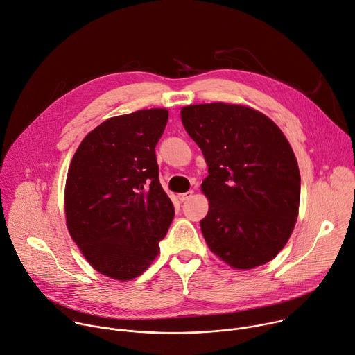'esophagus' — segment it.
I'll use <instances>...</instances> for the list:
<instances>
[{"label": "esophagus", "instance_id": "1", "mask_svg": "<svg viewBox=\"0 0 355 355\" xmlns=\"http://www.w3.org/2000/svg\"><path fill=\"white\" fill-rule=\"evenodd\" d=\"M192 196H194V191H188V192H184V194H178V200L184 202V201L189 200Z\"/></svg>", "mask_w": 355, "mask_h": 355}]
</instances>
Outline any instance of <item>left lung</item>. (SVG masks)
I'll return each mask as SVG.
<instances>
[{
	"label": "left lung",
	"instance_id": "obj_1",
	"mask_svg": "<svg viewBox=\"0 0 355 355\" xmlns=\"http://www.w3.org/2000/svg\"><path fill=\"white\" fill-rule=\"evenodd\" d=\"M181 120L208 166L201 184L209 202L201 220L208 248L234 269L268 263L299 215L300 173L292 146L273 120L243 105H189Z\"/></svg>",
	"mask_w": 355,
	"mask_h": 355
}]
</instances>
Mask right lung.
I'll return each instance as SVG.
<instances>
[{
	"instance_id": "obj_1",
	"label": "right lung",
	"mask_w": 355,
	"mask_h": 355,
	"mask_svg": "<svg viewBox=\"0 0 355 355\" xmlns=\"http://www.w3.org/2000/svg\"><path fill=\"white\" fill-rule=\"evenodd\" d=\"M167 121V109L110 117L86 135L71 161L68 231L89 265L110 279L147 270L173 222L154 150Z\"/></svg>"
}]
</instances>
